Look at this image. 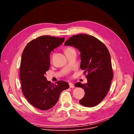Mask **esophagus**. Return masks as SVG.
Segmentation results:
<instances>
[{"instance_id": "34e87169", "label": "esophagus", "mask_w": 134, "mask_h": 134, "mask_svg": "<svg viewBox=\"0 0 134 134\" xmlns=\"http://www.w3.org/2000/svg\"><path fill=\"white\" fill-rule=\"evenodd\" d=\"M69 87L70 88H74L75 87L74 84L72 83H69Z\"/></svg>"}]
</instances>
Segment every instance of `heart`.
Here are the masks:
<instances>
[{
    "mask_svg": "<svg viewBox=\"0 0 134 134\" xmlns=\"http://www.w3.org/2000/svg\"><path fill=\"white\" fill-rule=\"evenodd\" d=\"M73 50V49H72V48H71V47H68V48H66V49H65V51H70V50Z\"/></svg>",
    "mask_w": 134,
    "mask_h": 134,
    "instance_id": "heart-1",
    "label": "heart"
}]
</instances>
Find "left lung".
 Returning a JSON list of instances; mask_svg holds the SVG:
<instances>
[{
    "instance_id": "8db88e82",
    "label": "left lung",
    "mask_w": 134,
    "mask_h": 134,
    "mask_svg": "<svg viewBox=\"0 0 134 134\" xmlns=\"http://www.w3.org/2000/svg\"><path fill=\"white\" fill-rule=\"evenodd\" d=\"M79 50L81 52L80 68L87 73V83L78 82L76 87L84 89L85 95L79 102L86 107L99 104L106 97L111 83L113 73L111 57L106 46L92 35L80 34L73 35L65 42Z\"/></svg>"
}]
</instances>
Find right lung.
Wrapping results in <instances>:
<instances>
[{
    "mask_svg": "<svg viewBox=\"0 0 134 134\" xmlns=\"http://www.w3.org/2000/svg\"><path fill=\"white\" fill-rule=\"evenodd\" d=\"M64 40L65 37L43 35L30 41L22 53L20 71L22 93L28 102L38 109L52 108L61 92L69 87L63 81L51 83L44 76L50 68L51 51Z\"/></svg>",
    "mask_w": 134,
    "mask_h": 134,
    "instance_id": "add662e5",
    "label": "right lung"
}]
</instances>
